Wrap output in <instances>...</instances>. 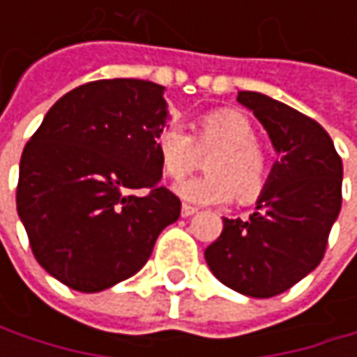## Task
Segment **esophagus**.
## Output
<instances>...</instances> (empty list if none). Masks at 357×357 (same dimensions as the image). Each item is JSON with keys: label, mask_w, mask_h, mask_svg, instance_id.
I'll return each mask as SVG.
<instances>
[{"label": "esophagus", "mask_w": 357, "mask_h": 357, "mask_svg": "<svg viewBox=\"0 0 357 357\" xmlns=\"http://www.w3.org/2000/svg\"><path fill=\"white\" fill-rule=\"evenodd\" d=\"M196 213V206H190V204H181V217H192Z\"/></svg>", "instance_id": "1"}]
</instances>
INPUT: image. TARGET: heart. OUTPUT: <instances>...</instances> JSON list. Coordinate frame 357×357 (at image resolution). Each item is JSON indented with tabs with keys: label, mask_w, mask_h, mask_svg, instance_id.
Returning a JSON list of instances; mask_svg holds the SVG:
<instances>
[{
	"label": "heart",
	"mask_w": 357,
	"mask_h": 357,
	"mask_svg": "<svg viewBox=\"0 0 357 357\" xmlns=\"http://www.w3.org/2000/svg\"><path fill=\"white\" fill-rule=\"evenodd\" d=\"M155 151L169 178L185 176L196 163L198 153H208L206 176L181 179L176 194L192 204H221L234 198L254 200L266 185L268 161L258 149V134L246 115L219 109L206 113L196 123L192 138L181 126H167L155 138Z\"/></svg>",
	"instance_id": "heart-1"
}]
</instances>
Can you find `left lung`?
<instances>
[{
	"mask_svg": "<svg viewBox=\"0 0 357 357\" xmlns=\"http://www.w3.org/2000/svg\"><path fill=\"white\" fill-rule=\"evenodd\" d=\"M266 130L279 159L250 219H225L221 236L204 250L213 275L248 298L287 291L321 264L341 211L343 163L326 130L262 93L240 91Z\"/></svg>",
	"mask_w": 357,
	"mask_h": 357,
	"instance_id": "1",
	"label": "left lung"
}]
</instances>
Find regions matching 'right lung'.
I'll list each match as a JSON object with an SVG mask.
<instances>
[{"label":"right lung","instance_id":"add662e5","mask_svg":"<svg viewBox=\"0 0 357 357\" xmlns=\"http://www.w3.org/2000/svg\"><path fill=\"white\" fill-rule=\"evenodd\" d=\"M165 86L113 78L66 93L22 151L18 217L38 264L95 294L136 275L181 202L159 185ZM134 189H149L142 197Z\"/></svg>","mask_w":357,"mask_h":357}]
</instances>
